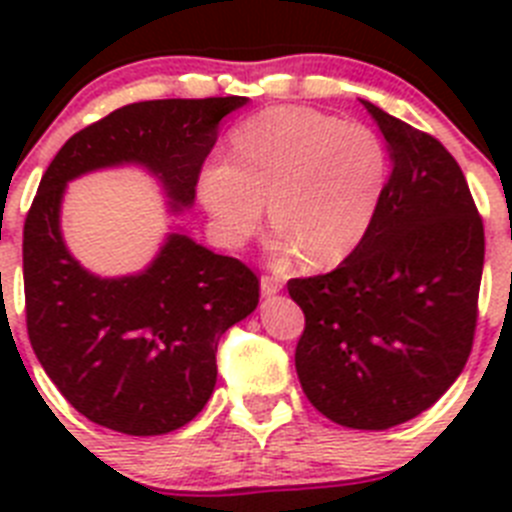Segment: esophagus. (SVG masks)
I'll return each instance as SVG.
<instances>
[{
  "instance_id": "esophagus-1",
  "label": "esophagus",
  "mask_w": 512,
  "mask_h": 512,
  "mask_svg": "<svg viewBox=\"0 0 512 512\" xmlns=\"http://www.w3.org/2000/svg\"><path fill=\"white\" fill-rule=\"evenodd\" d=\"M279 289H282V279L269 277V274H264V277H261V295L271 297V295H277Z\"/></svg>"
}]
</instances>
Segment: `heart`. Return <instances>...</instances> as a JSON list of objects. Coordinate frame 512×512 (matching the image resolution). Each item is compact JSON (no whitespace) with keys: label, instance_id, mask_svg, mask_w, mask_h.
Wrapping results in <instances>:
<instances>
[{"label":"heart","instance_id":"b5f03b06","mask_svg":"<svg viewBox=\"0 0 512 512\" xmlns=\"http://www.w3.org/2000/svg\"><path fill=\"white\" fill-rule=\"evenodd\" d=\"M233 158L212 156L197 194L220 241L241 246L269 200L274 251L336 264L366 238L390 182V153L369 125L310 107H271L238 125Z\"/></svg>","mask_w":512,"mask_h":512}]
</instances>
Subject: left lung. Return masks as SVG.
<instances>
[{"label":"left lung","mask_w":512,"mask_h":512,"mask_svg":"<svg viewBox=\"0 0 512 512\" xmlns=\"http://www.w3.org/2000/svg\"><path fill=\"white\" fill-rule=\"evenodd\" d=\"M364 107L392 158L382 207L336 269L287 289L305 312L295 366L307 400L333 423L384 431L431 408L467 364L485 228L456 158Z\"/></svg>","instance_id":"obj_1"}]
</instances>
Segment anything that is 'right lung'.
I'll use <instances>...</instances> for the list:
<instances>
[{
    "mask_svg": "<svg viewBox=\"0 0 512 512\" xmlns=\"http://www.w3.org/2000/svg\"><path fill=\"white\" fill-rule=\"evenodd\" d=\"M246 97L125 104L63 143L40 179L22 233L27 336L66 400L92 423L128 436L187 425L217 382V341L259 305V277L243 261L169 233L133 277L102 279L61 235V200L76 176L138 164L174 212L194 202L217 125Z\"/></svg>",
    "mask_w": 512,
    "mask_h": 512,
    "instance_id": "add662e5",
    "label": "right lung"
}]
</instances>
